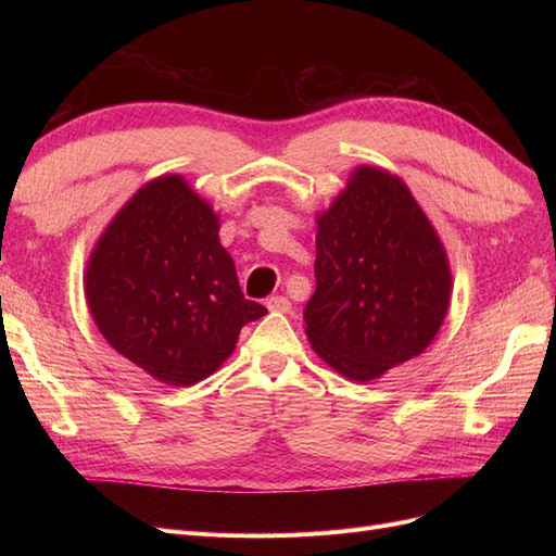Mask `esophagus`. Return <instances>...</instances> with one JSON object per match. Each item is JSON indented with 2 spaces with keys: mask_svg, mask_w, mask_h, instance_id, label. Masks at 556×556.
Segmentation results:
<instances>
[{
  "mask_svg": "<svg viewBox=\"0 0 556 556\" xmlns=\"http://www.w3.org/2000/svg\"><path fill=\"white\" fill-rule=\"evenodd\" d=\"M266 308L268 311H274V313H288L290 308H292V304H290V299L288 296H280V294H276V296H268L266 301Z\"/></svg>",
  "mask_w": 556,
  "mask_h": 556,
  "instance_id": "obj_1",
  "label": "esophagus"
}]
</instances>
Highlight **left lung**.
I'll use <instances>...</instances> for the list:
<instances>
[{"instance_id": "1", "label": "left lung", "mask_w": 556, "mask_h": 556, "mask_svg": "<svg viewBox=\"0 0 556 556\" xmlns=\"http://www.w3.org/2000/svg\"><path fill=\"white\" fill-rule=\"evenodd\" d=\"M315 250L306 333L336 371L376 380L433 341L450 304V266L441 239L396 176L359 166L317 217Z\"/></svg>"}]
</instances>
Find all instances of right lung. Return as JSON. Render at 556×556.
Masks as SVG:
<instances>
[{
	"instance_id": "obj_1",
	"label": "right lung",
	"mask_w": 556,
	"mask_h": 556,
	"mask_svg": "<svg viewBox=\"0 0 556 556\" xmlns=\"http://www.w3.org/2000/svg\"><path fill=\"white\" fill-rule=\"evenodd\" d=\"M217 215L180 176L134 194L99 239L86 296L104 339L166 384L211 376L241 329L266 315L243 296Z\"/></svg>"
}]
</instances>
